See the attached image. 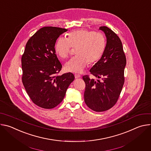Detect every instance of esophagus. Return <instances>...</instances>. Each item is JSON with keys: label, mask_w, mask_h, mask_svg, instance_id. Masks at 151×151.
I'll use <instances>...</instances> for the list:
<instances>
[{"label": "esophagus", "mask_w": 151, "mask_h": 151, "mask_svg": "<svg viewBox=\"0 0 151 151\" xmlns=\"http://www.w3.org/2000/svg\"><path fill=\"white\" fill-rule=\"evenodd\" d=\"M75 78H78L81 77V75L79 74H75Z\"/></svg>", "instance_id": "obj_1"}]
</instances>
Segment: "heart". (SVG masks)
<instances>
[{
	"instance_id": "obj_1",
	"label": "heart",
	"mask_w": 151,
	"mask_h": 151,
	"mask_svg": "<svg viewBox=\"0 0 151 151\" xmlns=\"http://www.w3.org/2000/svg\"><path fill=\"white\" fill-rule=\"evenodd\" d=\"M106 47L105 36L101 33L86 29L70 32L68 39L60 37L55 44V51L61 58H66L72 48H76L75 57L66 63L64 68L68 72L81 73L88 65L99 61Z\"/></svg>"
}]
</instances>
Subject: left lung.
<instances>
[{"mask_svg":"<svg viewBox=\"0 0 151 151\" xmlns=\"http://www.w3.org/2000/svg\"><path fill=\"white\" fill-rule=\"evenodd\" d=\"M99 29L105 33L106 47L101 59L90 70L99 79L95 81L88 75L82 78L85 83V103L94 111L103 112L111 109L118 100L124 83L126 57L117 35L106 26Z\"/></svg>","mask_w":151,"mask_h":151,"instance_id":"1","label":"left lung"}]
</instances>
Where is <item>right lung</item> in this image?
Segmentation results:
<instances>
[{
  "label": "right lung",
  "mask_w": 151,
  "mask_h": 151,
  "mask_svg": "<svg viewBox=\"0 0 151 151\" xmlns=\"http://www.w3.org/2000/svg\"><path fill=\"white\" fill-rule=\"evenodd\" d=\"M66 29L44 27L27 41L21 57L22 82L32 101L44 109H52L65 96L75 76L72 73L57 75L62 65L55 51L56 40Z\"/></svg>",
  "instance_id": "obj_1"
}]
</instances>
